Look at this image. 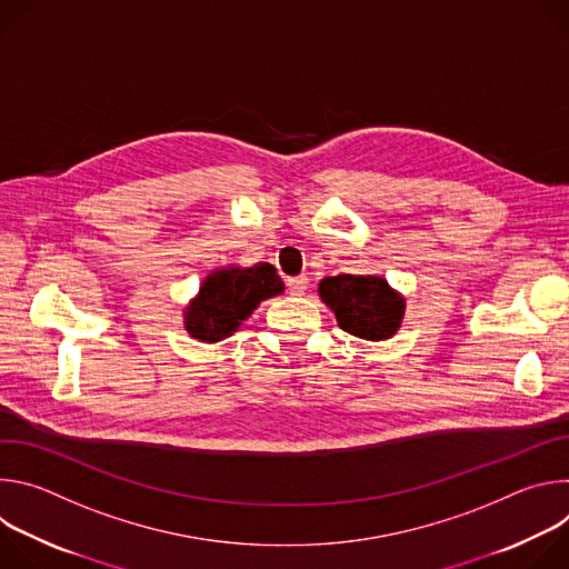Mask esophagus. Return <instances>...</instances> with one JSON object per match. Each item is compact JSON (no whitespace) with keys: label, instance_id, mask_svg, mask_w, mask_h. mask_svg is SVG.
<instances>
[{"label":"esophagus","instance_id":"1","mask_svg":"<svg viewBox=\"0 0 569 569\" xmlns=\"http://www.w3.org/2000/svg\"><path fill=\"white\" fill-rule=\"evenodd\" d=\"M306 288H308V279H306V277H292V279H288V292H290V295L299 297V295L306 292Z\"/></svg>","mask_w":569,"mask_h":569}]
</instances>
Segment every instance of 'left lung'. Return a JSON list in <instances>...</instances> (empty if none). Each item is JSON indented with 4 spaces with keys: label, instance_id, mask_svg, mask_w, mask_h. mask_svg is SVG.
I'll return each instance as SVG.
<instances>
[{
    "label": "left lung",
    "instance_id": "obj_1",
    "mask_svg": "<svg viewBox=\"0 0 569 569\" xmlns=\"http://www.w3.org/2000/svg\"><path fill=\"white\" fill-rule=\"evenodd\" d=\"M317 292L336 312L338 327L360 340H389L405 317V297L378 274L327 277Z\"/></svg>",
    "mask_w": 569,
    "mask_h": 569
}]
</instances>
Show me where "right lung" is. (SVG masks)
<instances>
[{
    "label": "right lung",
    "instance_id": "add662e5",
    "mask_svg": "<svg viewBox=\"0 0 569 569\" xmlns=\"http://www.w3.org/2000/svg\"><path fill=\"white\" fill-rule=\"evenodd\" d=\"M283 290L286 286L270 263L216 268L184 308V329L193 340L220 342L233 336L261 301Z\"/></svg>",
    "mask_w": 569,
    "mask_h": 569
}]
</instances>
